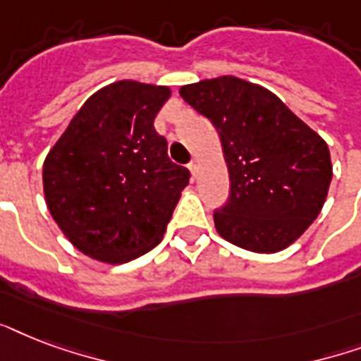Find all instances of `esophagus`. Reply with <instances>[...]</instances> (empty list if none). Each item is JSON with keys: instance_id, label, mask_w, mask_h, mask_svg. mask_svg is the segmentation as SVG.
<instances>
[{"instance_id": "1", "label": "esophagus", "mask_w": 361, "mask_h": 361, "mask_svg": "<svg viewBox=\"0 0 361 361\" xmlns=\"http://www.w3.org/2000/svg\"><path fill=\"white\" fill-rule=\"evenodd\" d=\"M189 170H191L192 178H197V174H198V159H192L191 163H189Z\"/></svg>"}]
</instances>
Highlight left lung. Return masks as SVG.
<instances>
[{
	"label": "left lung",
	"instance_id": "obj_1",
	"mask_svg": "<svg viewBox=\"0 0 361 361\" xmlns=\"http://www.w3.org/2000/svg\"><path fill=\"white\" fill-rule=\"evenodd\" d=\"M180 95L219 133L231 195L214 212L226 241L277 252L317 219L331 181L330 149L268 90L221 76L189 84Z\"/></svg>",
	"mask_w": 361,
	"mask_h": 361
}]
</instances>
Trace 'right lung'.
Listing matches in <instances>:
<instances>
[{
  "mask_svg": "<svg viewBox=\"0 0 361 361\" xmlns=\"http://www.w3.org/2000/svg\"><path fill=\"white\" fill-rule=\"evenodd\" d=\"M170 90L121 80L82 104L42 166L54 221L76 249L121 264L164 236L189 170L153 127Z\"/></svg>",
  "mask_w": 361,
  "mask_h": 361,
  "instance_id": "1",
  "label": "right lung"
}]
</instances>
